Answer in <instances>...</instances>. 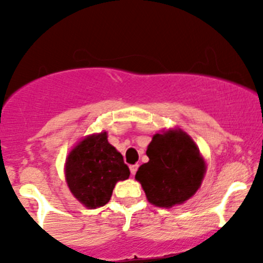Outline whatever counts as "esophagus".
Listing matches in <instances>:
<instances>
[{"mask_svg":"<svg viewBox=\"0 0 263 263\" xmlns=\"http://www.w3.org/2000/svg\"><path fill=\"white\" fill-rule=\"evenodd\" d=\"M137 170H138V164H132V165H129V171H131L132 176H135L136 172H137Z\"/></svg>","mask_w":263,"mask_h":263,"instance_id":"1","label":"esophagus"}]
</instances>
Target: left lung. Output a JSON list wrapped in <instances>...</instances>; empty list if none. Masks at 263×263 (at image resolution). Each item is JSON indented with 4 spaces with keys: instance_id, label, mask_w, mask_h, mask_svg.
Here are the masks:
<instances>
[{
    "instance_id": "1",
    "label": "left lung",
    "mask_w": 263,
    "mask_h": 263,
    "mask_svg": "<svg viewBox=\"0 0 263 263\" xmlns=\"http://www.w3.org/2000/svg\"><path fill=\"white\" fill-rule=\"evenodd\" d=\"M146 153L149 161L138 168L135 178L151 204H183L200 188L206 165L197 144L182 129L155 135Z\"/></svg>"
}]
</instances>
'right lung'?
I'll return each mask as SVG.
<instances>
[{
  "label": "right lung",
  "instance_id": "add662e5",
  "mask_svg": "<svg viewBox=\"0 0 263 263\" xmlns=\"http://www.w3.org/2000/svg\"><path fill=\"white\" fill-rule=\"evenodd\" d=\"M128 177L127 164L121 153L108 143L106 132L80 141L65 162L69 189L87 209L107 204L116 183Z\"/></svg>",
  "mask_w": 263,
  "mask_h": 263
}]
</instances>
